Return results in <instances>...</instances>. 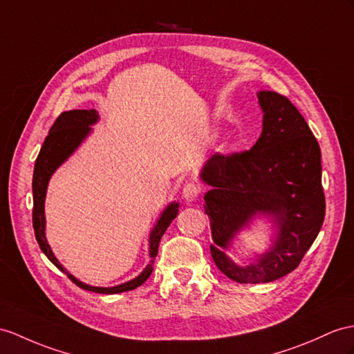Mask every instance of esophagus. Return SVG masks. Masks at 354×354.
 <instances>
[{
  "mask_svg": "<svg viewBox=\"0 0 354 354\" xmlns=\"http://www.w3.org/2000/svg\"><path fill=\"white\" fill-rule=\"evenodd\" d=\"M200 192H201V189H200V186H198V185H195V183H186L185 187H183V192H182L183 200L187 201V203H192V201L196 200L198 196H200Z\"/></svg>",
  "mask_w": 354,
  "mask_h": 354,
  "instance_id": "esophagus-1",
  "label": "esophagus"
}]
</instances>
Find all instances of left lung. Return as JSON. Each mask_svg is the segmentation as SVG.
<instances>
[{
    "label": "left lung",
    "instance_id": "1",
    "mask_svg": "<svg viewBox=\"0 0 354 354\" xmlns=\"http://www.w3.org/2000/svg\"><path fill=\"white\" fill-rule=\"evenodd\" d=\"M263 132L254 147L228 156L213 154L201 180L210 219V252L218 269L240 283L272 282L292 272L322 230L326 201L322 151L297 108L274 91H258ZM258 216L274 223L272 245L252 262H232L226 251Z\"/></svg>",
    "mask_w": 354,
    "mask_h": 354
}]
</instances>
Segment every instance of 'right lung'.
Listing matches in <instances>:
<instances>
[{"instance_id":"right-lung-1","label":"right lung","mask_w":354,"mask_h":354,"mask_svg":"<svg viewBox=\"0 0 354 354\" xmlns=\"http://www.w3.org/2000/svg\"><path fill=\"white\" fill-rule=\"evenodd\" d=\"M99 122V114L96 109H73L66 111L55 120V123L50 127V131L46 136L45 142H43L39 156L36 159V165H34V174H32V227L34 234H36L37 243L45 254L49 261L53 263L59 270L66 273L68 279L75 282L77 287L82 290H88L93 292H102V295H115V292L131 291L136 287L142 286V283L149 279L153 272V263L154 258L158 255V248L162 236L165 234L167 228L178 214V203H171L167 205V209L162 212L156 225L153 227L149 239V254H150V263L145 266V269L138 274L136 278L127 281L124 283L114 287H93L75 278L72 273H68L66 267L57 260L53 249H50L48 240H46V219H45V198L48 191V183L50 177H53L57 168L64 163L68 158L72 156L73 151L80 147L81 142L87 138L91 132V126Z\"/></svg>"}]
</instances>
